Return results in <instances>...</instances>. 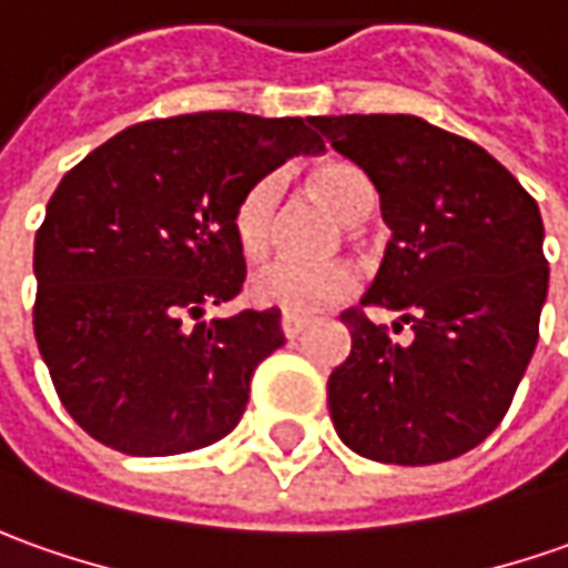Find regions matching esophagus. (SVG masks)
<instances>
[{
  "label": "esophagus",
  "instance_id": "34e87169",
  "mask_svg": "<svg viewBox=\"0 0 568 568\" xmlns=\"http://www.w3.org/2000/svg\"><path fill=\"white\" fill-rule=\"evenodd\" d=\"M307 323H311V320H307V316H298V314H283V320H280L285 338H295V335H301V329H304Z\"/></svg>",
  "mask_w": 568,
  "mask_h": 568
}]
</instances>
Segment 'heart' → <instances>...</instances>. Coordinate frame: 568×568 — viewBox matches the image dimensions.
Wrapping results in <instances>:
<instances>
[{
    "instance_id": "obj_1",
    "label": "heart",
    "mask_w": 568,
    "mask_h": 568,
    "mask_svg": "<svg viewBox=\"0 0 568 568\" xmlns=\"http://www.w3.org/2000/svg\"><path fill=\"white\" fill-rule=\"evenodd\" d=\"M307 186L320 202L345 223V235H354L357 223H364L376 207V189L357 164L351 161H326L307 173ZM283 207V183L280 176H261L242 192L233 211V233L239 252L248 261H261L273 245L276 223ZM357 285L354 270L345 261H273L261 267L248 283V295L261 307H276L285 314H314L335 301L348 298Z\"/></svg>"
}]
</instances>
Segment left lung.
I'll use <instances>...</instances> for the list:
<instances>
[{"mask_svg": "<svg viewBox=\"0 0 568 568\" xmlns=\"http://www.w3.org/2000/svg\"><path fill=\"white\" fill-rule=\"evenodd\" d=\"M314 126L373 180L392 230L361 307L342 314L351 354L326 385L335 432L369 460H454L497 429L538 345L541 211L481 145L414 114ZM369 306L397 310L415 335L395 343Z\"/></svg>", "mask_w": 568, "mask_h": 568, "instance_id": "1", "label": "left lung"}]
</instances>
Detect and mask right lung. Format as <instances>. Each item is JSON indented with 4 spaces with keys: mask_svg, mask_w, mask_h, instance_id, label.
Instances as JSON below:
<instances>
[{
    "mask_svg": "<svg viewBox=\"0 0 568 568\" xmlns=\"http://www.w3.org/2000/svg\"><path fill=\"white\" fill-rule=\"evenodd\" d=\"M301 118L199 111L133 123L64 173L37 230L33 333L64 410L130 457L220 442L280 311L199 323L235 298L245 257L233 211L292 154L323 152Z\"/></svg>",
    "mask_w": 568,
    "mask_h": 568,
    "instance_id": "add662e5",
    "label": "right lung"
}]
</instances>
